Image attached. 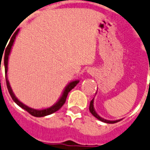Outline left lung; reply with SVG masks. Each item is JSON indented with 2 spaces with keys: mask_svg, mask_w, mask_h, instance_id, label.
Returning <instances> with one entry per match:
<instances>
[{
  "mask_svg": "<svg viewBox=\"0 0 150 150\" xmlns=\"http://www.w3.org/2000/svg\"><path fill=\"white\" fill-rule=\"evenodd\" d=\"M90 112L92 113L93 116H94L95 117H96V119H98L99 120L102 121V122H106V123H115V122H119L120 120H115V121H110V120H104V119L101 118V117L99 116L97 113L96 112V111L94 110V108H93V99L91 101H90Z\"/></svg>",
  "mask_w": 150,
  "mask_h": 150,
  "instance_id": "obj_1",
  "label": "left lung"
}]
</instances>
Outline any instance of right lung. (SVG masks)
Returning <instances> with one entry per match:
<instances>
[{
  "instance_id": "right-lung-1",
  "label": "right lung",
  "mask_w": 150,
  "mask_h": 150,
  "mask_svg": "<svg viewBox=\"0 0 150 150\" xmlns=\"http://www.w3.org/2000/svg\"><path fill=\"white\" fill-rule=\"evenodd\" d=\"M18 31H19V29L17 30L16 32L13 33V35L12 36V38H11V40H10L9 44L7 46V47H6V50L4 51V69H5V79H6V83H7V90H8V92H9L10 95H11V98L13 99V100L14 102L17 103V105L19 106H21V108H23V110H25L26 111H28L29 112L30 114L33 116V117H45V116H47V115L52 114V113H54L56 111L59 110L60 108L62 107V106L65 103L67 100V95L69 93L70 90L74 89L75 86H76V84L79 83V80H76V81H73V82L70 83L68 84V86H67L65 90H64V93L62 95V96L60 97V99L59 100L57 103H56L54 106H51L50 108L48 109H45V110H33L32 108H30L28 106H27L26 105H24L23 103H22L21 102H20L19 100H17L16 98V96H14L13 94V91L11 90V86H10L9 82H8V80H7V64H8V56L10 54V52H11V47H12V45L13 44V41H14V40H15L16 36L18 33Z\"/></svg>"
}]
</instances>
